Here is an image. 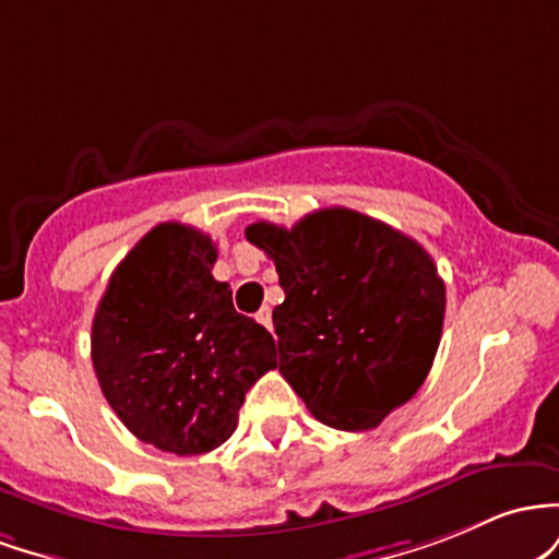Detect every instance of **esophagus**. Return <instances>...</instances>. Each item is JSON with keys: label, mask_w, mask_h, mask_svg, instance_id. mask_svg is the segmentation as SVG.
I'll return each mask as SVG.
<instances>
[{"label": "esophagus", "mask_w": 559, "mask_h": 559, "mask_svg": "<svg viewBox=\"0 0 559 559\" xmlns=\"http://www.w3.org/2000/svg\"><path fill=\"white\" fill-rule=\"evenodd\" d=\"M255 319H259L263 328L272 330V309H269V306H263V309H261L259 313H255Z\"/></svg>", "instance_id": "esophagus-1"}]
</instances>
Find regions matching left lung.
Here are the masks:
<instances>
[{
    "label": "left lung",
    "mask_w": 559,
    "mask_h": 559,
    "mask_svg": "<svg viewBox=\"0 0 559 559\" xmlns=\"http://www.w3.org/2000/svg\"><path fill=\"white\" fill-rule=\"evenodd\" d=\"M246 237L277 266L280 372L319 423L372 430L415 396L447 313L428 250L350 209L313 211L293 229L255 222Z\"/></svg>",
    "instance_id": "obj_1"
}]
</instances>
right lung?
I'll use <instances>...</instances> for the list:
<instances>
[{
  "label": "right lung",
  "mask_w": 559,
  "mask_h": 559,
  "mask_svg": "<svg viewBox=\"0 0 559 559\" xmlns=\"http://www.w3.org/2000/svg\"><path fill=\"white\" fill-rule=\"evenodd\" d=\"M216 246L187 224L150 229L116 266L92 322V364L118 419L144 443L195 456L222 447L274 337L213 280Z\"/></svg>",
  "instance_id": "1"
}]
</instances>
